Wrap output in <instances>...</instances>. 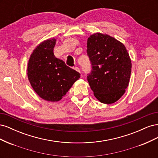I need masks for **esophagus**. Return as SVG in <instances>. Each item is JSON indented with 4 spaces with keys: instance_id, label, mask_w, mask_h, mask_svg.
I'll return each instance as SVG.
<instances>
[{
    "instance_id": "obj_1",
    "label": "esophagus",
    "mask_w": 158,
    "mask_h": 158,
    "mask_svg": "<svg viewBox=\"0 0 158 158\" xmlns=\"http://www.w3.org/2000/svg\"><path fill=\"white\" fill-rule=\"evenodd\" d=\"M74 69L76 70V71H77V72H78V73H80V69L79 68H78V67H76V66H75V67H74Z\"/></svg>"
}]
</instances>
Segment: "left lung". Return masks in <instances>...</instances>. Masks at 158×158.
Instances as JSON below:
<instances>
[{"instance_id": "8db88e82", "label": "left lung", "mask_w": 158, "mask_h": 158, "mask_svg": "<svg viewBox=\"0 0 158 158\" xmlns=\"http://www.w3.org/2000/svg\"><path fill=\"white\" fill-rule=\"evenodd\" d=\"M87 54L92 63L87 78L95 97L103 103L116 102L125 94L131 74L125 46L113 37L96 33L88 39Z\"/></svg>"}]
</instances>
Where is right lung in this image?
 <instances>
[{
  "label": "right lung",
  "mask_w": 158,
  "mask_h": 158,
  "mask_svg": "<svg viewBox=\"0 0 158 158\" xmlns=\"http://www.w3.org/2000/svg\"><path fill=\"white\" fill-rule=\"evenodd\" d=\"M56 39L47 40L37 46L27 64V77L33 89L46 101L58 102L66 95L80 74L54 55Z\"/></svg>",
  "instance_id": "right-lung-1"
}]
</instances>
